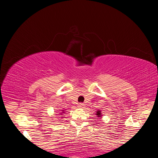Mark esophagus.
I'll return each instance as SVG.
<instances>
[{"label":"esophagus","mask_w":158,"mask_h":158,"mask_svg":"<svg viewBox=\"0 0 158 158\" xmlns=\"http://www.w3.org/2000/svg\"><path fill=\"white\" fill-rule=\"evenodd\" d=\"M84 106V105L83 103H79V105H77V106H78V108H82Z\"/></svg>","instance_id":"34e87169"}]
</instances>
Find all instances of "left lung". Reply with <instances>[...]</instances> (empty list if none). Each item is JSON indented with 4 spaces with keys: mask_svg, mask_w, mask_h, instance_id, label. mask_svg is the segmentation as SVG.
Masks as SVG:
<instances>
[{
    "mask_svg": "<svg viewBox=\"0 0 158 158\" xmlns=\"http://www.w3.org/2000/svg\"><path fill=\"white\" fill-rule=\"evenodd\" d=\"M96 115H97L98 117H101L102 116V114H101V111L98 110L96 112Z\"/></svg>",
    "mask_w": 158,
    "mask_h": 158,
    "instance_id": "obj_1",
    "label": "left lung"
}]
</instances>
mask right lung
Returning <instances> with one entry per match:
<instances>
[{
	"label": "right lung",
	"instance_id": "right-lung-1",
	"mask_svg": "<svg viewBox=\"0 0 158 158\" xmlns=\"http://www.w3.org/2000/svg\"><path fill=\"white\" fill-rule=\"evenodd\" d=\"M62 111H63V112H61V113H63V114L65 113V112H64V110H62Z\"/></svg>",
	"mask_w": 158,
	"mask_h": 158
}]
</instances>
